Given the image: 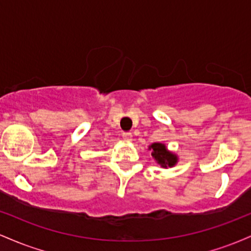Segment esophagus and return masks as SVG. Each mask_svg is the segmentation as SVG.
Segmentation results:
<instances>
[{"label":"esophagus","mask_w":251,"mask_h":251,"mask_svg":"<svg viewBox=\"0 0 251 251\" xmlns=\"http://www.w3.org/2000/svg\"><path fill=\"white\" fill-rule=\"evenodd\" d=\"M123 139L125 140V142H131L132 133H129V132H125V133H123Z\"/></svg>","instance_id":"esophagus-1"}]
</instances>
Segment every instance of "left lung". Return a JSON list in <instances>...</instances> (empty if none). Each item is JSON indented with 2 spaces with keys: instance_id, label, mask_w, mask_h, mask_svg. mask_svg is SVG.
I'll return each instance as SVG.
<instances>
[{
  "instance_id": "8db88e82",
  "label": "left lung",
  "mask_w": 251,
  "mask_h": 251,
  "mask_svg": "<svg viewBox=\"0 0 251 251\" xmlns=\"http://www.w3.org/2000/svg\"><path fill=\"white\" fill-rule=\"evenodd\" d=\"M150 150H152V157L157 160L162 168H168V166H174L177 163V157L176 154L171 153L166 150L165 145L160 143H154L150 146Z\"/></svg>"
}]
</instances>
